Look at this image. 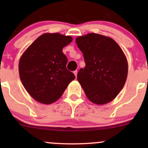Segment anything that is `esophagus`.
I'll return each instance as SVG.
<instances>
[{
	"mask_svg": "<svg viewBox=\"0 0 148 148\" xmlns=\"http://www.w3.org/2000/svg\"><path fill=\"white\" fill-rule=\"evenodd\" d=\"M77 73H78V72H77V70L74 71V75H75V76H76V77H77Z\"/></svg>",
	"mask_w": 148,
	"mask_h": 148,
	"instance_id": "obj_1",
	"label": "esophagus"
}]
</instances>
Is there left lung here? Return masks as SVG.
Segmentation results:
<instances>
[{
    "mask_svg": "<svg viewBox=\"0 0 148 148\" xmlns=\"http://www.w3.org/2000/svg\"><path fill=\"white\" fill-rule=\"evenodd\" d=\"M76 43L86 62L77 80L86 97L97 105L110 102L126 82L128 63L123 51L111 37L97 33L78 37Z\"/></svg>",
    "mask_w": 148,
    "mask_h": 148,
    "instance_id": "obj_1",
    "label": "left lung"
}]
</instances>
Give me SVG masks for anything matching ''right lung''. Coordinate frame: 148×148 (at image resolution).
<instances>
[{
    "label": "right lung",
    "mask_w": 148,
    "mask_h": 148,
    "mask_svg": "<svg viewBox=\"0 0 148 148\" xmlns=\"http://www.w3.org/2000/svg\"><path fill=\"white\" fill-rule=\"evenodd\" d=\"M72 41L71 36L45 33L23 52L18 72L25 89L34 99L45 104L56 101L75 79L66 68L67 58L63 47Z\"/></svg>",
    "instance_id": "obj_1"
}]
</instances>
